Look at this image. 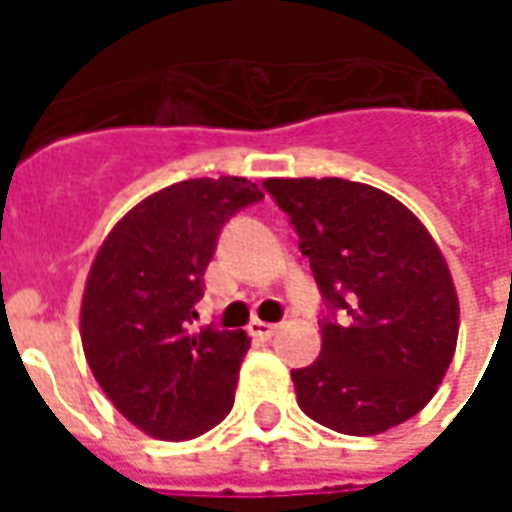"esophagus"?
Returning a JSON list of instances; mask_svg holds the SVG:
<instances>
[{
	"label": "esophagus",
	"mask_w": 512,
	"mask_h": 512,
	"mask_svg": "<svg viewBox=\"0 0 512 512\" xmlns=\"http://www.w3.org/2000/svg\"><path fill=\"white\" fill-rule=\"evenodd\" d=\"M277 323H266V321H252L249 323V334L252 337H260V340H271L277 334Z\"/></svg>",
	"instance_id": "34e87169"
}]
</instances>
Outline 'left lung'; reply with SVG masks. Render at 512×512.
<instances>
[{"mask_svg":"<svg viewBox=\"0 0 512 512\" xmlns=\"http://www.w3.org/2000/svg\"><path fill=\"white\" fill-rule=\"evenodd\" d=\"M323 296L321 356L293 370L301 411L376 436L436 395L458 343V296L425 224L403 202L343 178H268Z\"/></svg>","mask_w":512,"mask_h":512,"instance_id":"obj_1","label":"left lung"}]
</instances>
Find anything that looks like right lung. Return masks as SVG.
<instances>
[{"instance_id":"right-lung-1","label":"right lung","mask_w":512,"mask_h":512,"mask_svg":"<svg viewBox=\"0 0 512 512\" xmlns=\"http://www.w3.org/2000/svg\"><path fill=\"white\" fill-rule=\"evenodd\" d=\"M263 200L246 178H194L150 194L115 224L87 277V365L136 428L186 441L219 425L249 351L241 329H194L222 227Z\"/></svg>"}]
</instances>
